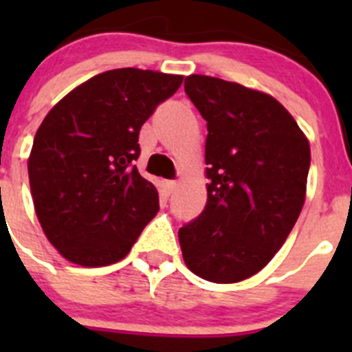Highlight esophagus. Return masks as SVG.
I'll return each instance as SVG.
<instances>
[{
  "instance_id": "esophagus-1",
  "label": "esophagus",
  "mask_w": 352,
  "mask_h": 352,
  "mask_svg": "<svg viewBox=\"0 0 352 352\" xmlns=\"http://www.w3.org/2000/svg\"><path fill=\"white\" fill-rule=\"evenodd\" d=\"M176 186H178V183L176 182H166L164 183V188H166V194L170 195L174 190H176Z\"/></svg>"
}]
</instances>
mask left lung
<instances>
[{"label": "left lung", "instance_id": "1", "mask_svg": "<svg viewBox=\"0 0 352 352\" xmlns=\"http://www.w3.org/2000/svg\"><path fill=\"white\" fill-rule=\"evenodd\" d=\"M185 91L208 121L206 208L178 232L186 268L214 284L261 270L285 243L307 195L310 144L272 95L192 74Z\"/></svg>", "mask_w": 352, "mask_h": 352}]
</instances>
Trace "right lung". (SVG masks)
Wrapping results in <instances>:
<instances>
[{
  "instance_id": "1",
  "label": "right lung",
  "mask_w": 352,
  "mask_h": 352,
  "mask_svg": "<svg viewBox=\"0 0 352 352\" xmlns=\"http://www.w3.org/2000/svg\"><path fill=\"white\" fill-rule=\"evenodd\" d=\"M183 76L116 68L65 95L43 118L28 158L35 213L52 247L86 268L121 261L158 211L139 174V132Z\"/></svg>"
}]
</instances>
